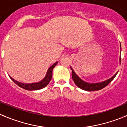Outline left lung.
<instances>
[{"mask_svg": "<svg viewBox=\"0 0 127 127\" xmlns=\"http://www.w3.org/2000/svg\"><path fill=\"white\" fill-rule=\"evenodd\" d=\"M121 47V45H120ZM72 70V77L73 80H74V83H75V85L79 87L81 89L84 90L86 91H96V90H99L102 89V88H104L105 87L107 86L112 80L115 78V77L117 75V72L112 77L110 78L108 80H106V81H104L103 82L101 83H97V84H89V83H87L85 82L82 80L77 75L75 74V72L74 71V70L71 67Z\"/></svg>", "mask_w": 127, "mask_h": 127, "instance_id": "8db88e82", "label": "left lung"}]
</instances>
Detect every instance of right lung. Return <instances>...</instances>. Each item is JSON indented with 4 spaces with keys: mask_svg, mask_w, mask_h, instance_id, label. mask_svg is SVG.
Masks as SVG:
<instances>
[{
    "mask_svg": "<svg viewBox=\"0 0 127 127\" xmlns=\"http://www.w3.org/2000/svg\"><path fill=\"white\" fill-rule=\"evenodd\" d=\"M58 62L55 63L53 64L49 69H48V71H47V75H46L45 77L44 78V79L42 80V81L39 82L38 83H33V84H23V83L19 82L16 81L15 79H12L10 76V78L17 85H18L20 87L24 88L25 90H37L42 89V88L45 87L49 82H50L51 79L52 77V71H53V69L55 67V66L57 64Z\"/></svg>",
    "mask_w": 127,
    "mask_h": 127,
    "instance_id": "obj_1",
    "label": "right lung"
}]
</instances>
